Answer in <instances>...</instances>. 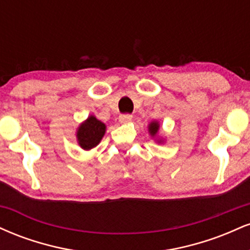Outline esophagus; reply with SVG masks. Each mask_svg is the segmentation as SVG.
<instances>
[{"label":"esophagus","instance_id":"1","mask_svg":"<svg viewBox=\"0 0 250 250\" xmlns=\"http://www.w3.org/2000/svg\"><path fill=\"white\" fill-rule=\"evenodd\" d=\"M131 119H133V116L129 115V114H125V115H121L119 117V121L120 123H122V125H127L131 121Z\"/></svg>","mask_w":250,"mask_h":250}]
</instances>
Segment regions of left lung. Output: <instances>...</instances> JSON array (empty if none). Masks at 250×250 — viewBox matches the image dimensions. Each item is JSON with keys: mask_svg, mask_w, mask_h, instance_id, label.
Listing matches in <instances>:
<instances>
[{"mask_svg": "<svg viewBox=\"0 0 250 250\" xmlns=\"http://www.w3.org/2000/svg\"><path fill=\"white\" fill-rule=\"evenodd\" d=\"M159 130L160 123L159 121H156V120H154V121H151L148 125V133L151 136V139H154L156 143H163L165 140H163V137H159Z\"/></svg>", "mask_w": 250, "mask_h": 250, "instance_id": "obj_1", "label": "left lung"}]
</instances>
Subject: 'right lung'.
Here are the masks:
<instances>
[{
    "mask_svg": "<svg viewBox=\"0 0 250 250\" xmlns=\"http://www.w3.org/2000/svg\"><path fill=\"white\" fill-rule=\"evenodd\" d=\"M105 125L96 116L90 115L82 123H80L76 129L77 143L83 150H90L95 148L105 134Z\"/></svg>",
    "mask_w": 250,
    "mask_h": 250,
    "instance_id": "add662e5",
    "label": "right lung"
}]
</instances>
